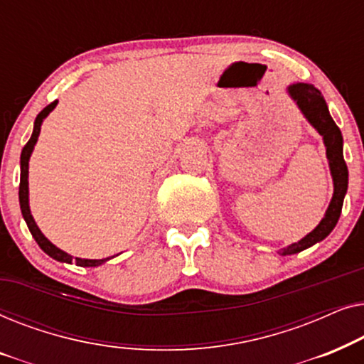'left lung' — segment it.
I'll return each instance as SVG.
<instances>
[{"label":"left lung","mask_w":364,"mask_h":364,"mask_svg":"<svg viewBox=\"0 0 364 364\" xmlns=\"http://www.w3.org/2000/svg\"><path fill=\"white\" fill-rule=\"evenodd\" d=\"M288 96L296 104L303 117L315 127V131L323 137V144L326 149L328 166L333 178V197L330 205H328L325 217L313 230L291 245L282 248V255H293V253L303 252L306 248L315 245V243L325 240L330 235L333 228L336 227L338 218L341 215L343 200H345L348 191V167L343 157V136L340 127L336 126L333 117L328 111L325 97L321 92L306 82H293L287 87Z\"/></svg>","instance_id":"1"}]
</instances>
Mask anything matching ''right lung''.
<instances>
[{
	"mask_svg": "<svg viewBox=\"0 0 364 364\" xmlns=\"http://www.w3.org/2000/svg\"><path fill=\"white\" fill-rule=\"evenodd\" d=\"M56 106H58V101H54V102L49 104V106L44 107L43 111L38 114L36 121H34V127H33L31 137H29L28 144L23 147V151H21V177H19V207H21L23 218H24V222H26L29 232H31L33 238H34V240H36L38 245L41 247V250L44 253H48L49 257L54 258V260L61 262V263H73V262H76V265H79V267H99V265H102V263H106L107 260H111V258H102V260H87V258H74L73 255H69V253L61 250V248H58L56 245H54V243H51L46 237H44V233L39 230V227L36 225V222H34V218L31 215V208H29V182H28L29 159H31V154L34 151V146H36V142H38L39 132H41L43 121L49 116V112H51Z\"/></svg>",
	"mask_w": 364,
	"mask_h": 364,
	"instance_id": "add662e5",
	"label": "right lung"
}]
</instances>
